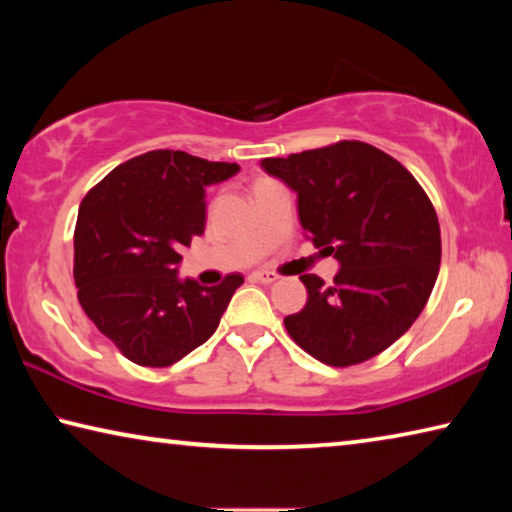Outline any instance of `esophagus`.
<instances>
[{
    "mask_svg": "<svg viewBox=\"0 0 512 512\" xmlns=\"http://www.w3.org/2000/svg\"><path fill=\"white\" fill-rule=\"evenodd\" d=\"M250 277H253V280H257V282H262V284H273V282L280 280V275L273 273V271H255Z\"/></svg>",
    "mask_w": 512,
    "mask_h": 512,
    "instance_id": "1",
    "label": "esophagus"
}]
</instances>
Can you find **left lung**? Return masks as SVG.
<instances>
[{
	"instance_id": "obj_1",
	"label": "left lung",
	"mask_w": 512,
	"mask_h": 512,
	"mask_svg": "<svg viewBox=\"0 0 512 512\" xmlns=\"http://www.w3.org/2000/svg\"><path fill=\"white\" fill-rule=\"evenodd\" d=\"M298 194L302 228L341 264L332 284L300 275L307 305L284 318L293 341L327 366L384 352L427 305L440 268V225L429 196L391 155L366 142L264 158Z\"/></svg>"
}]
</instances>
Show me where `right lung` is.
Segmentation results:
<instances>
[{"label": "right lung", "mask_w": 512, "mask_h": 512, "mask_svg": "<svg viewBox=\"0 0 512 512\" xmlns=\"http://www.w3.org/2000/svg\"><path fill=\"white\" fill-rule=\"evenodd\" d=\"M235 162L149 151L119 164L79 207L74 282L85 314L137 366L167 368L203 345L244 277L216 287L180 280V250L205 230V187Z\"/></svg>", "instance_id": "add662e5"}]
</instances>
